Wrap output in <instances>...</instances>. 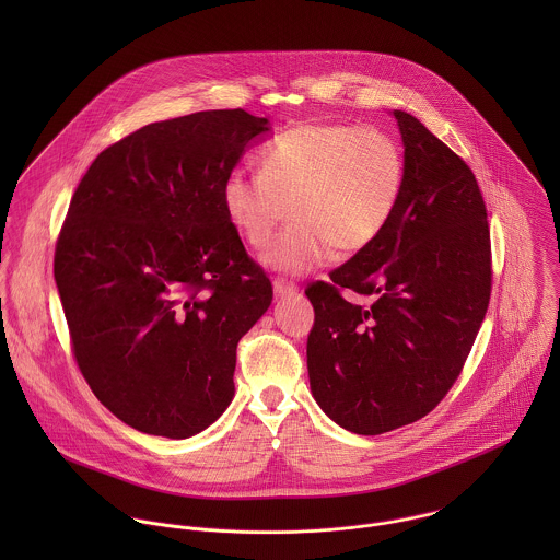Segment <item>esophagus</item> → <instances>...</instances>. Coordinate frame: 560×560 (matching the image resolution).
<instances>
[{
	"mask_svg": "<svg viewBox=\"0 0 560 560\" xmlns=\"http://www.w3.org/2000/svg\"><path fill=\"white\" fill-rule=\"evenodd\" d=\"M273 293L278 298H287V295H295L298 293V284L295 282H289L284 278H276L273 280Z\"/></svg>",
	"mask_w": 560,
	"mask_h": 560,
	"instance_id": "34e87169",
	"label": "esophagus"
}]
</instances>
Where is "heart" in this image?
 Instances as JSON below:
<instances>
[{"mask_svg": "<svg viewBox=\"0 0 560 560\" xmlns=\"http://www.w3.org/2000/svg\"><path fill=\"white\" fill-rule=\"evenodd\" d=\"M399 142L375 127L298 122L260 151V172L235 167L222 185L229 220L252 247L269 245L291 211L293 224L265 260L306 273L338 254L373 245L393 222L405 191Z\"/></svg>", "mask_w": 560, "mask_h": 560, "instance_id": "obj_1", "label": "heart"}]
</instances>
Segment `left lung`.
I'll return each instance as SVG.
<instances>
[{"instance_id":"left-lung-1","label":"left lung","mask_w":560,"mask_h":560,"mask_svg":"<svg viewBox=\"0 0 560 560\" xmlns=\"http://www.w3.org/2000/svg\"><path fill=\"white\" fill-rule=\"evenodd\" d=\"M395 118L407 176L393 222L306 289L311 390L358 435L416 422L446 397L491 295L487 209L470 165L411 114ZM345 290L372 304L351 303Z\"/></svg>"}]
</instances>
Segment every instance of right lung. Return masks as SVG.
<instances>
[{
  "mask_svg": "<svg viewBox=\"0 0 560 560\" xmlns=\"http://www.w3.org/2000/svg\"><path fill=\"white\" fill-rule=\"evenodd\" d=\"M267 118L213 109L147 125L92 161L56 243L71 347L94 397L129 427L200 433L235 395L241 336L273 291L222 202Z\"/></svg>",
  "mask_w": 560,
  "mask_h": 560,
  "instance_id": "add662e5",
  "label": "right lung"
}]
</instances>
